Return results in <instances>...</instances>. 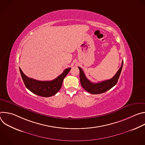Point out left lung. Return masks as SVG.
Here are the masks:
<instances>
[{"label": "left lung", "instance_id": "1", "mask_svg": "<svg viewBox=\"0 0 145 145\" xmlns=\"http://www.w3.org/2000/svg\"><path fill=\"white\" fill-rule=\"evenodd\" d=\"M123 64V61H122L120 68L112 78L110 80L97 82V83H93L87 79L83 71L80 67H78L80 70V79L82 87L88 92L92 94H100L108 91L117 83L122 69Z\"/></svg>", "mask_w": 145, "mask_h": 145}]
</instances>
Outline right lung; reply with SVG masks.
Segmentation results:
<instances>
[{
	"mask_svg": "<svg viewBox=\"0 0 145 145\" xmlns=\"http://www.w3.org/2000/svg\"><path fill=\"white\" fill-rule=\"evenodd\" d=\"M71 69L69 68L65 69L59 76L52 81H39L29 78L20 68L19 71L24 84L29 91L40 96L50 97L56 94L61 89L63 80Z\"/></svg>",
	"mask_w": 145,
	"mask_h": 145,
	"instance_id": "add662e5",
	"label": "right lung"
}]
</instances>
